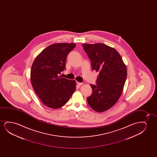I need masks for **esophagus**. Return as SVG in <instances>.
<instances>
[{
    "label": "esophagus",
    "instance_id": "obj_1",
    "mask_svg": "<svg viewBox=\"0 0 157 157\" xmlns=\"http://www.w3.org/2000/svg\"><path fill=\"white\" fill-rule=\"evenodd\" d=\"M77 86H80L82 85V83L79 82H77Z\"/></svg>",
    "mask_w": 157,
    "mask_h": 157
}]
</instances>
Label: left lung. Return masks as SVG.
<instances>
[{"label": "left lung", "instance_id": "1", "mask_svg": "<svg viewBox=\"0 0 157 157\" xmlns=\"http://www.w3.org/2000/svg\"><path fill=\"white\" fill-rule=\"evenodd\" d=\"M82 47L91 61L92 69L99 72L97 85L90 84L93 93L87 98L90 107L99 113L115 105L122 93L127 69L120 54L103 43H83Z\"/></svg>", "mask_w": 157, "mask_h": 157}]
</instances>
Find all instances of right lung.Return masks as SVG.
I'll use <instances>...</instances> for the list:
<instances>
[{"label": "right lung", "mask_w": 157, "mask_h": 157, "mask_svg": "<svg viewBox=\"0 0 157 157\" xmlns=\"http://www.w3.org/2000/svg\"><path fill=\"white\" fill-rule=\"evenodd\" d=\"M75 43H59L48 46L33 63L30 80L37 95L44 105L57 109L64 105L76 89L74 80L59 77L65 69L67 55Z\"/></svg>", "instance_id": "add662e5"}]
</instances>
